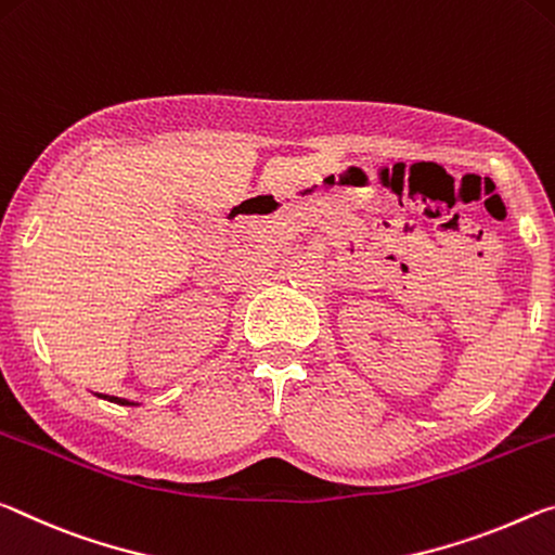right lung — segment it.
<instances>
[{
    "label": "right lung",
    "instance_id": "right-lung-1",
    "mask_svg": "<svg viewBox=\"0 0 555 555\" xmlns=\"http://www.w3.org/2000/svg\"><path fill=\"white\" fill-rule=\"evenodd\" d=\"M103 398H107V396H103ZM107 401H113V403H120V405H138V403H130V401H125V398H115V396L107 398Z\"/></svg>",
    "mask_w": 555,
    "mask_h": 555
}]
</instances>
